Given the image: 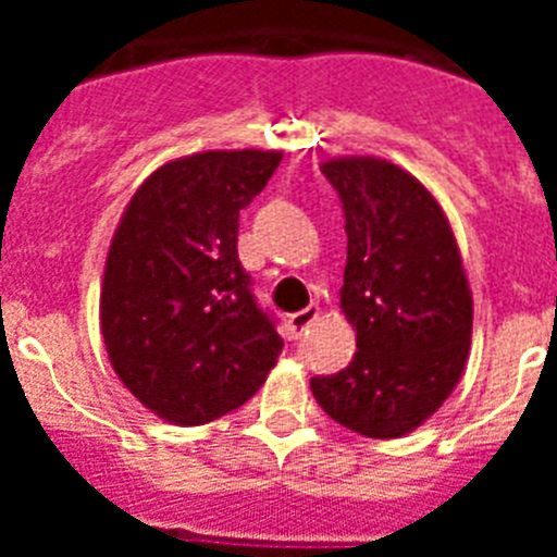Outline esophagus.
Instances as JSON below:
<instances>
[{"label":"esophagus","instance_id":"34e87169","mask_svg":"<svg viewBox=\"0 0 557 557\" xmlns=\"http://www.w3.org/2000/svg\"><path fill=\"white\" fill-rule=\"evenodd\" d=\"M318 314H321V307H314V304H312V307L301 309V312L287 314V326L293 329V334L298 337V334H304L309 326H312L314 321H318Z\"/></svg>","mask_w":557,"mask_h":557}]
</instances>
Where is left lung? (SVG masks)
I'll use <instances>...</instances> for the list:
<instances>
[{"label":"left lung","instance_id":"obj_1","mask_svg":"<svg viewBox=\"0 0 557 557\" xmlns=\"http://www.w3.org/2000/svg\"><path fill=\"white\" fill-rule=\"evenodd\" d=\"M321 172L346 211L339 309L357 354L309 387L337 424L401 437L437 412L466 371L474 301L460 248L435 195L401 166L343 156Z\"/></svg>","mask_w":557,"mask_h":557}]
</instances>
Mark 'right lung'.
<instances>
[{
	"label": "right lung",
	"instance_id": "1",
	"mask_svg": "<svg viewBox=\"0 0 557 557\" xmlns=\"http://www.w3.org/2000/svg\"><path fill=\"white\" fill-rule=\"evenodd\" d=\"M282 161L206 150L136 189L108 248L100 332L122 385L161 421L209 424L245 405L282 354L236 256L239 209Z\"/></svg>",
	"mask_w": 557,
	"mask_h": 557
}]
</instances>
